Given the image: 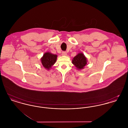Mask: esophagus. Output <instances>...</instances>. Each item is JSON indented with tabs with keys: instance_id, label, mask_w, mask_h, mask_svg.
Wrapping results in <instances>:
<instances>
[{
	"instance_id": "esophagus-1",
	"label": "esophagus",
	"mask_w": 128,
	"mask_h": 128,
	"mask_svg": "<svg viewBox=\"0 0 128 128\" xmlns=\"http://www.w3.org/2000/svg\"><path fill=\"white\" fill-rule=\"evenodd\" d=\"M67 53L66 52H63L62 53V56H67Z\"/></svg>"
}]
</instances>
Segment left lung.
Wrapping results in <instances>:
<instances>
[{
  "instance_id": "1",
  "label": "left lung",
  "mask_w": 128,
  "mask_h": 128,
  "mask_svg": "<svg viewBox=\"0 0 128 128\" xmlns=\"http://www.w3.org/2000/svg\"><path fill=\"white\" fill-rule=\"evenodd\" d=\"M72 63L76 67L77 70H82L87 64V58L83 53H79L73 58Z\"/></svg>"
}]
</instances>
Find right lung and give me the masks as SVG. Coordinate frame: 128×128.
<instances>
[{
    "label": "right lung",
    "instance_id": "1",
    "mask_svg": "<svg viewBox=\"0 0 128 128\" xmlns=\"http://www.w3.org/2000/svg\"><path fill=\"white\" fill-rule=\"evenodd\" d=\"M56 58L57 55L48 52L44 53L41 58V61L43 67L47 70H49L54 65L56 61Z\"/></svg>",
    "mask_w": 128,
    "mask_h": 128
}]
</instances>
